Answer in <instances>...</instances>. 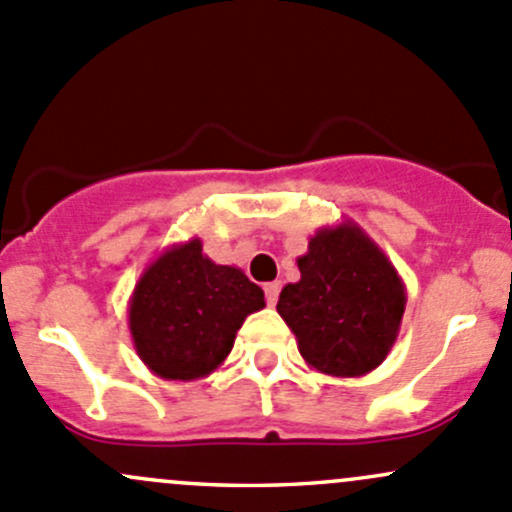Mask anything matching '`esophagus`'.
<instances>
[{"label":"esophagus","mask_w":512,"mask_h":512,"mask_svg":"<svg viewBox=\"0 0 512 512\" xmlns=\"http://www.w3.org/2000/svg\"><path fill=\"white\" fill-rule=\"evenodd\" d=\"M263 293H266V303L268 305H276L278 293H281V283H278V281L266 283V286H263Z\"/></svg>","instance_id":"obj_1"}]
</instances>
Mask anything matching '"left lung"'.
Segmentation results:
<instances>
[{
  "instance_id": "8db88e82",
  "label": "left lung",
  "mask_w": 512,
  "mask_h": 512,
  "mask_svg": "<svg viewBox=\"0 0 512 512\" xmlns=\"http://www.w3.org/2000/svg\"><path fill=\"white\" fill-rule=\"evenodd\" d=\"M298 268L300 281L283 288L276 310L308 367L330 377L377 370L407 308V288L387 254L345 219L310 236Z\"/></svg>"
}]
</instances>
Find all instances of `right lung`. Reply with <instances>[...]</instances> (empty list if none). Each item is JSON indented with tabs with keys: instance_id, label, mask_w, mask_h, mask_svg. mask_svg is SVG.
<instances>
[{
	"instance_id": "add662e5",
	"label": "right lung",
	"mask_w": 512,
	"mask_h": 512,
	"mask_svg": "<svg viewBox=\"0 0 512 512\" xmlns=\"http://www.w3.org/2000/svg\"><path fill=\"white\" fill-rule=\"evenodd\" d=\"M263 305L261 288L202 254L194 236L147 263L128 303L130 337L152 374L194 382L229 357L244 320Z\"/></svg>"
}]
</instances>
